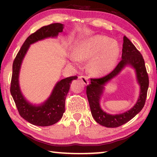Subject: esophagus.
Here are the masks:
<instances>
[{"label": "esophagus", "instance_id": "obj_1", "mask_svg": "<svg viewBox=\"0 0 157 157\" xmlns=\"http://www.w3.org/2000/svg\"><path fill=\"white\" fill-rule=\"evenodd\" d=\"M78 78H80L81 81H82V82L84 83V84H88V83H89V78H88L87 76H80Z\"/></svg>", "mask_w": 157, "mask_h": 157}]
</instances>
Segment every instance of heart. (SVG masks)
<instances>
[{
  "label": "heart",
  "mask_w": 157,
  "mask_h": 157,
  "mask_svg": "<svg viewBox=\"0 0 157 157\" xmlns=\"http://www.w3.org/2000/svg\"><path fill=\"white\" fill-rule=\"evenodd\" d=\"M119 55L117 43L106 36H94L83 40L75 47L72 63L78 65L80 61L90 60L89 69L95 75H105L111 71Z\"/></svg>",
  "instance_id": "1"
}]
</instances>
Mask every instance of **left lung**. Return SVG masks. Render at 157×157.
<instances>
[{
    "label": "left lung",
    "mask_w": 157,
    "mask_h": 157,
    "mask_svg": "<svg viewBox=\"0 0 157 157\" xmlns=\"http://www.w3.org/2000/svg\"><path fill=\"white\" fill-rule=\"evenodd\" d=\"M126 65H131L136 71L137 80L140 86V97L136 104L130 110L120 115H109L102 110L99 104L104 85L117 75ZM149 83V76L142 55L130 40L126 36H124L121 61L114 69L106 76L98 78H91V83L86 86V95L92 117L97 123L108 128L118 127L126 124L143 109L147 98Z\"/></svg>",
    "instance_id": "obj_1"
}]
</instances>
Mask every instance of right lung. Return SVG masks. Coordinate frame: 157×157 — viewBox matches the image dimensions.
Instances as JSON below:
<instances>
[{
    "instance_id": "obj_1",
    "label": "right lung",
    "mask_w": 157,
    "mask_h": 157,
    "mask_svg": "<svg viewBox=\"0 0 157 157\" xmlns=\"http://www.w3.org/2000/svg\"><path fill=\"white\" fill-rule=\"evenodd\" d=\"M63 25L52 23L43 26L26 38L17 53L13 63V73L10 82V94L13 98L19 114L29 123L36 126H48L57 123L65 111V100L73 80L78 77L71 76L62 79L56 84L50 97L44 104L35 106L26 101L21 93L18 83L21 63L30 45L48 37H56L63 31Z\"/></svg>"
}]
</instances>
